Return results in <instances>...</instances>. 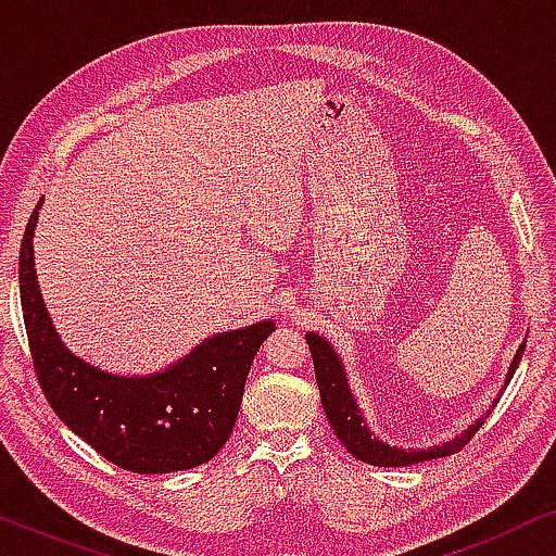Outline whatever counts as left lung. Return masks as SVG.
Instances as JSON below:
<instances>
[{
  "instance_id": "obj_1",
  "label": "left lung",
  "mask_w": 556,
  "mask_h": 556,
  "mask_svg": "<svg viewBox=\"0 0 556 556\" xmlns=\"http://www.w3.org/2000/svg\"><path fill=\"white\" fill-rule=\"evenodd\" d=\"M306 344L311 349V356H314V371H316V384H318V394H321V405L324 413L329 417L333 432L341 440V445L346 447L349 453L354 455L356 460L369 463V466H379V468H400V466H415V463L422 460H435V458H445V455H453L463 451V445L468 443L470 438L481 430V425L485 417L491 415V409L483 417H478L473 425H468L460 435H455L447 443L432 445V447H400V445H387L384 440H379L375 432L369 430L367 417L356 405L352 390H349V379H346V369L341 356L337 354L329 341L318 333L308 331L306 333ZM523 346L527 341H521L519 349H516L514 362L508 364L506 371V382L504 387L511 382L516 367H519Z\"/></svg>"
}]
</instances>
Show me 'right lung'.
<instances>
[{
	"label": "right lung",
	"mask_w": 556,
	"mask_h": 556,
	"mask_svg": "<svg viewBox=\"0 0 556 556\" xmlns=\"http://www.w3.org/2000/svg\"><path fill=\"white\" fill-rule=\"evenodd\" d=\"M45 197L29 215L20 248V295L29 352L55 415L113 466L131 473H174L212 460L240 413L257 349L273 318L212 333L166 369L113 375L75 356L45 308L35 273V227Z\"/></svg>",
	"instance_id": "add662e5"
}]
</instances>
